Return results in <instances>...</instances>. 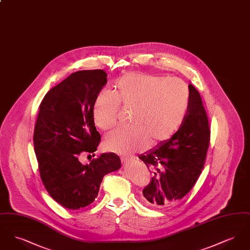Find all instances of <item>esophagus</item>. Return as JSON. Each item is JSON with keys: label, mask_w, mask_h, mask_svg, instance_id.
Here are the masks:
<instances>
[{"label": "esophagus", "mask_w": 250, "mask_h": 250, "mask_svg": "<svg viewBox=\"0 0 250 250\" xmlns=\"http://www.w3.org/2000/svg\"><path fill=\"white\" fill-rule=\"evenodd\" d=\"M121 160H122V162L124 164H127V163H129V162L132 161V158H130V157H122Z\"/></svg>", "instance_id": "1"}]
</instances>
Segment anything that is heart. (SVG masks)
Returning <instances> with one entry per match:
<instances>
[{
  "label": "heart",
  "instance_id": "1",
  "mask_svg": "<svg viewBox=\"0 0 250 250\" xmlns=\"http://www.w3.org/2000/svg\"><path fill=\"white\" fill-rule=\"evenodd\" d=\"M188 104L189 91L181 80L134 72L120 78L113 94L97 95L93 116L99 129L107 130L116 125L119 107L130 109V126L111 131L104 141L108 151L130 155L169 140L184 123Z\"/></svg>",
  "mask_w": 250,
  "mask_h": 250
}]
</instances>
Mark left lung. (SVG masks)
Masks as SVG:
<instances>
[{
  "mask_svg": "<svg viewBox=\"0 0 250 250\" xmlns=\"http://www.w3.org/2000/svg\"><path fill=\"white\" fill-rule=\"evenodd\" d=\"M188 88V108L179 130L139 157L153 172L143 188L144 202L157 209L178 203L196 184L206 160L211 134L208 117L200 93L192 84Z\"/></svg>",
  "mask_w": 250,
  "mask_h": 250,
  "instance_id": "1",
  "label": "left lung"
}]
</instances>
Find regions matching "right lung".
<instances>
[{
    "label": "right lung",
    "instance_id": "right-lung-1",
    "mask_svg": "<svg viewBox=\"0 0 250 250\" xmlns=\"http://www.w3.org/2000/svg\"><path fill=\"white\" fill-rule=\"evenodd\" d=\"M107 83L101 69L72 73L48 91L39 106L34 147L40 177L51 198L68 209L94 202L103 177L121 167L114 153L102 154L89 165L79 160L83 152L95 153L100 143L93 107Z\"/></svg>",
    "mask_w": 250,
    "mask_h": 250
}]
</instances>
